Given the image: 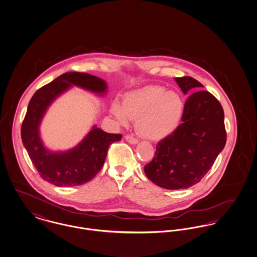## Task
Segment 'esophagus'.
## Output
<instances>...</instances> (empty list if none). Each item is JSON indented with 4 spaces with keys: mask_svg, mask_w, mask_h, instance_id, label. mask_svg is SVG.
<instances>
[{
    "mask_svg": "<svg viewBox=\"0 0 257 257\" xmlns=\"http://www.w3.org/2000/svg\"><path fill=\"white\" fill-rule=\"evenodd\" d=\"M125 140H126L128 143L134 144V145L138 143V139L135 138L134 136H132V135H125Z\"/></svg>",
    "mask_w": 257,
    "mask_h": 257,
    "instance_id": "1",
    "label": "esophagus"
}]
</instances>
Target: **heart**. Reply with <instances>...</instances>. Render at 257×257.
I'll return each mask as SVG.
<instances>
[{"instance_id": "heart-1", "label": "heart", "mask_w": 257, "mask_h": 257, "mask_svg": "<svg viewBox=\"0 0 257 257\" xmlns=\"http://www.w3.org/2000/svg\"><path fill=\"white\" fill-rule=\"evenodd\" d=\"M111 112L123 125L131 119H136L139 135L151 140H161L178 128L185 113V100L176 91L151 85L127 93L122 104L115 100Z\"/></svg>"}]
</instances>
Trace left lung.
Returning <instances> with one entry per match:
<instances>
[{"label": "left lung", "instance_id": "obj_1", "mask_svg": "<svg viewBox=\"0 0 257 257\" xmlns=\"http://www.w3.org/2000/svg\"><path fill=\"white\" fill-rule=\"evenodd\" d=\"M182 92L203 87L192 77H176ZM183 122L156 147L145 174L159 187L188 189L201 181L226 143L224 113L221 104L207 91L189 95L185 103Z\"/></svg>", "mask_w": 257, "mask_h": 257}]
</instances>
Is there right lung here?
Segmentation results:
<instances>
[{
	"label": "right lung",
	"mask_w": 257,
	"mask_h": 257,
	"mask_svg": "<svg viewBox=\"0 0 257 257\" xmlns=\"http://www.w3.org/2000/svg\"><path fill=\"white\" fill-rule=\"evenodd\" d=\"M72 85L99 95L107 91L101 78L84 72L64 73L33 95L21 127L23 145L36 169L44 181L57 187L80 186L91 181L102 168L109 146L122 138V135L107 134L94 125L74 148L51 152L44 147L40 136L41 120L49 105Z\"/></svg>",
	"instance_id": "add662e5"
}]
</instances>
